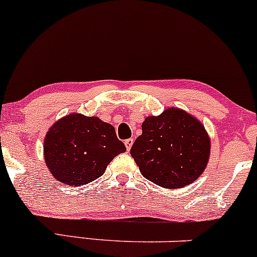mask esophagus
<instances>
[{
  "instance_id": "1",
  "label": "esophagus",
  "mask_w": 257,
  "mask_h": 257,
  "mask_svg": "<svg viewBox=\"0 0 257 257\" xmlns=\"http://www.w3.org/2000/svg\"><path fill=\"white\" fill-rule=\"evenodd\" d=\"M133 143H134V140L133 139H126L125 142H124V144H125V146H126V150H131L132 149V146H133Z\"/></svg>"
}]
</instances>
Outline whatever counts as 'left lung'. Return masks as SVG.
<instances>
[{"mask_svg":"<svg viewBox=\"0 0 257 257\" xmlns=\"http://www.w3.org/2000/svg\"><path fill=\"white\" fill-rule=\"evenodd\" d=\"M131 155L146 179L166 189L191 184L204 173L211 154V139L204 124L177 107L149 115Z\"/></svg>","mask_w":257,"mask_h":257,"instance_id":"8db88e82","label":"left lung"}]
</instances>
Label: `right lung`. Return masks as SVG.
I'll return each instance as SVG.
<instances>
[{
    "mask_svg": "<svg viewBox=\"0 0 257 257\" xmlns=\"http://www.w3.org/2000/svg\"><path fill=\"white\" fill-rule=\"evenodd\" d=\"M125 150L113 125L95 115L80 113L60 118L50 126L44 140L45 163L53 178L64 187L94 182Z\"/></svg>",
    "mask_w": 257,
    "mask_h": 257,
    "instance_id": "add662e5",
    "label": "right lung"
}]
</instances>
